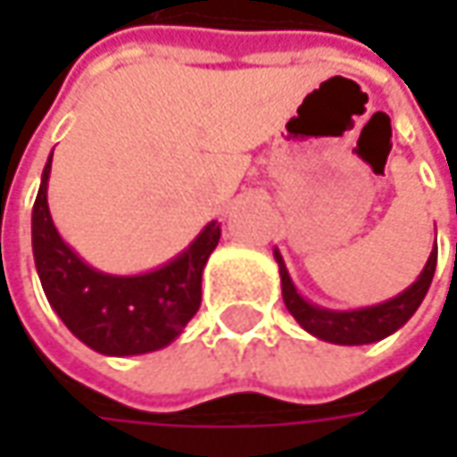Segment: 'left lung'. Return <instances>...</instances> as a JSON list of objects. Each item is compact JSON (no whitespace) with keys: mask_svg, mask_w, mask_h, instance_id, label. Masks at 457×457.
Here are the masks:
<instances>
[{"mask_svg":"<svg viewBox=\"0 0 457 457\" xmlns=\"http://www.w3.org/2000/svg\"><path fill=\"white\" fill-rule=\"evenodd\" d=\"M274 259L279 264L282 300L292 312V318L303 325L310 336H315L320 341L338 343V345H363V343H377L386 336H392L417 312V307L422 305L425 295L430 290L435 264H437V252L432 249L425 270L420 272V277L407 290L399 292L396 297L386 300V303L359 307V310H328V307L310 303L295 287L279 249H274Z\"/></svg>","mask_w":457,"mask_h":457,"instance_id":"1","label":"left lung"}]
</instances>
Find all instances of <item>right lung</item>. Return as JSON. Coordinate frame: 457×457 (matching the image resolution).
I'll return each instance as SVG.
<instances>
[{
	"instance_id": "1",
	"label": "right lung",
	"mask_w": 457,
	"mask_h": 457,
	"mask_svg": "<svg viewBox=\"0 0 457 457\" xmlns=\"http://www.w3.org/2000/svg\"><path fill=\"white\" fill-rule=\"evenodd\" d=\"M47 157L32 205V254L45 297L65 328L104 356H139L175 341L201 307L203 267L220 238L211 220L175 259L145 274H106L58 234L47 208Z\"/></svg>"
}]
</instances>
